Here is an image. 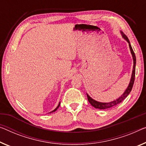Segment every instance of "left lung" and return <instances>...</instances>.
<instances>
[{"mask_svg": "<svg viewBox=\"0 0 146 146\" xmlns=\"http://www.w3.org/2000/svg\"><path fill=\"white\" fill-rule=\"evenodd\" d=\"M122 35H123V38L125 39L126 40L129 42V46H130V52H131V54L132 55V58H133V61H134V66H133V70H132V77H131V80H130V82L129 83V85L128 86V88H127V90H125V92H124V94L121 96V97H119L118 99H117L116 100H114L111 102H109V103H102V102H99L97 101H95L94 100H93L87 94V98H88V100L90 102V104L92 105L93 107H94L95 108H98V109H100V110H105V109H108V108H110L113 107V106H117V104H120L121 102H123L124 100H125L126 98L127 97V96L130 94V92H131L132 86H133L134 82V79H135V69H136V56L135 54L132 50V48L131 46V45L130 44V41L129 40V38L126 35L123 33V32H121Z\"/></svg>", "mask_w": 146, "mask_h": 146, "instance_id": "1", "label": "left lung"}]
</instances>
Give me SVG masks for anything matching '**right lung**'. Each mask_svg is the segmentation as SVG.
<instances>
[{
  "label": "right lung",
  "instance_id": "right-lung-1",
  "mask_svg": "<svg viewBox=\"0 0 146 146\" xmlns=\"http://www.w3.org/2000/svg\"><path fill=\"white\" fill-rule=\"evenodd\" d=\"M60 103L59 104V105H58V107H57V108H56L55 109V110H53V111H51L50 113H52V112H54V111H56V110H57V109H58V108H59V106H60Z\"/></svg>",
  "mask_w": 146,
  "mask_h": 146
}]
</instances>
